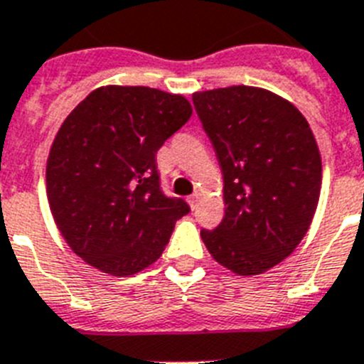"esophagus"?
Masks as SVG:
<instances>
[{"instance_id":"1","label":"esophagus","mask_w":364,"mask_h":364,"mask_svg":"<svg viewBox=\"0 0 364 364\" xmlns=\"http://www.w3.org/2000/svg\"><path fill=\"white\" fill-rule=\"evenodd\" d=\"M198 200H200V193H195V195H191V197H189V198H188L189 205H191L193 210H195V208H197Z\"/></svg>"}]
</instances>
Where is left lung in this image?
<instances>
[{"instance_id":"8db88e82","label":"left lung","mask_w":364,"mask_h":364,"mask_svg":"<svg viewBox=\"0 0 364 364\" xmlns=\"http://www.w3.org/2000/svg\"><path fill=\"white\" fill-rule=\"evenodd\" d=\"M224 176V218L200 237L218 264L259 275L291 255L311 224L323 164L301 111L266 89L193 95Z\"/></svg>"}]
</instances>
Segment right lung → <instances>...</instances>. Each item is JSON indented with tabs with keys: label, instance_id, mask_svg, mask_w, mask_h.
Wrapping results in <instances>:
<instances>
[{
	"label": "right lung",
	"instance_id": "add662e5",
	"mask_svg": "<svg viewBox=\"0 0 364 364\" xmlns=\"http://www.w3.org/2000/svg\"><path fill=\"white\" fill-rule=\"evenodd\" d=\"M191 112L182 95L107 85L65 118L47 159V198L60 233L87 264L127 277L162 255L189 205L160 189L156 151Z\"/></svg>",
	"mask_w": 364,
	"mask_h": 364
}]
</instances>
